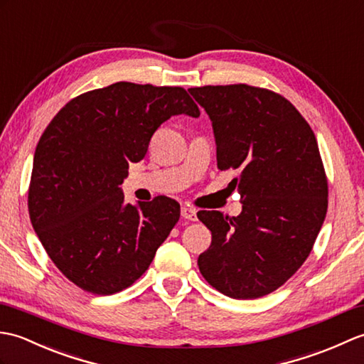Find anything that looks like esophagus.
Instances as JSON below:
<instances>
[{"instance_id":"34e87169","label":"esophagus","mask_w":364,"mask_h":364,"mask_svg":"<svg viewBox=\"0 0 364 364\" xmlns=\"http://www.w3.org/2000/svg\"><path fill=\"white\" fill-rule=\"evenodd\" d=\"M181 215H182L183 220H188V221H198V213H196V210L193 208V207H190V205H183V207L181 208Z\"/></svg>"}]
</instances>
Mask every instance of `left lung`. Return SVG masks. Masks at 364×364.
<instances>
[{"instance_id": "obj_1", "label": "left lung", "mask_w": 364, "mask_h": 364, "mask_svg": "<svg viewBox=\"0 0 364 364\" xmlns=\"http://www.w3.org/2000/svg\"><path fill=\"white\" fill-rule=\"evenodd\" d=\"M212 121L220 169H238L230 183L238 216L203 212L212 245L199 255L204 279L233 299H257L282 287L311 252L327 213V179L316 136L284 96L264 88H188Z\"/></svg>"}]
</instances>
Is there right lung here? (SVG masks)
<instances>
[{"label":"right lung","mask_w":364,"mask_h":364,"mask_svg":"<svg viewBox=\"0 0 364 364\" xmlns=\"http://www.w3.org/2000/svg\"><path fill=\"white\" fill-rule=\"evenodd\" d=\"M200 112L182 87L117 82L71 100L40 136L29 216L60 272L93 294L131 287L179 221L169 198L127 204L121 183L161 123Z\"/></svg>","instance_id":"add662e5"}]
</instances>
